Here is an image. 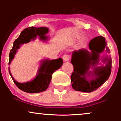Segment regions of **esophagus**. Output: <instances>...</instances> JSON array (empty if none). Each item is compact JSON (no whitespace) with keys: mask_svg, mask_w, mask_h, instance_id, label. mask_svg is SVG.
Listing matches in <instances>:
<instances>
[{"mask_svg":"<svg viewBox=\"0 0 121 121\" xmlns=\"http://www.w3.org/2000/svg\"><path fill=\"white\" fill-rule=\"evenodd\" d=\"M62 59H63V60L64 61H68L69 60V59H70V57H69V55H68V54H65L63 56Z\"/></svg>","mask_w":121,"mask_h":121,"instance_id":"1","label":"esophagus"}]
</instances>
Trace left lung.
<instances>
[{"label":"left lung","instance_id":"obj_1","mask_svg":"<svg viewBox=\"0 0 121 121\" xmlns=\"http://www.w3.org/2000/svg\"><path fill=\"white\" fill-rule=\"evenodd\" d=\"M89 48L91 52L81 49L72 53L71 63L74 71L70 78L72 86L76 91L90 93L95 91L108 80L112 72L110 57L101 58V60L105 64V66H98L99 53L105 48L106 52L110 53L105 37L102 36L95 37L91 40ZM91 68L92 71L90 70ZM87 77H90L89 80Z\"/></svg>","mask_w":121,"mask_h":121}]
</instances>
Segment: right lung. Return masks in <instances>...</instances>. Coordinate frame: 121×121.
<instances>
[{
  "instance_id": "obj_1",
  "label": "right lung",
  "mask_w": 121,
  "mask_h": 121,
  "mask_svg": "<svg viewBox=\"0 0 121 121\" xmlns=\"http://www.w3.org/2000/svg\"><path fill=\"white\" fill-rule=\"evenodd\" d=\"M49 31V29L47 27L36 28L30 27L24 29L21 32L19 37L15 40L13 47L10 51L9 55V63L10 64L12 60L14 58L17 49L20 48L21 44L29 43L30 40H34L37 36L42 40H46L47 37L45 35ZM63 64V61L61 58L52 60H44L41 62L36 76L32 81L24 83L18 82L12 77L10 70L9 73L11 76L13 82L19 89L25 92L29 93H40L45 91L49 86L52 79V74L55 70H57Z\"/></svg>"
}]
</instances>
